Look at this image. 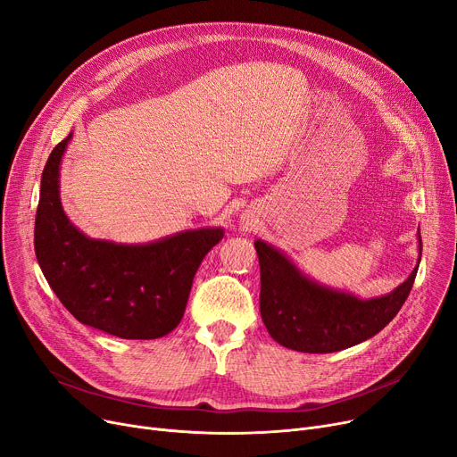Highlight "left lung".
I'll return each mask as SVG.
<instances>
[{"label": "left lung", "mask_w": 457, "mask_h": 457, "mask_svg": "<svg viewBox=\"0 0 457 457\" xmlns=\"http://www.w3.org/2000/svg\"><path fill=\"white\" fill-rule=\"evenodd\" d=\"M261 269L259 309L270 337L285 348L329 353L363 343L386 328L411 293L419 265L391 295L359 300L303 276L274 246L255 241ZM422 241L419 235V262Z\"/></svg>", "instance_id": "obj_1"}]
</instances>
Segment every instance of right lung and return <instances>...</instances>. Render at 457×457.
<instances>
[{
    "instance_id": "1",
    "label": "right lung",
    "mask_w": 457,
    "mask_h": 457,
    "mask_svg": "<svg viewBox=\"0 0 457 457\" xmlns=\"http://www.w3.org/2000/svg\"><path fill=\"white\" fill-rule=\"evenodd\" d=\"M71 133L47 157L35 220L37 261L79 322L120 339H159L183 319L192 279L224 229H187L148 245L90 238L68 220L59 166Z\"/></svg>"
}]
</instances>
